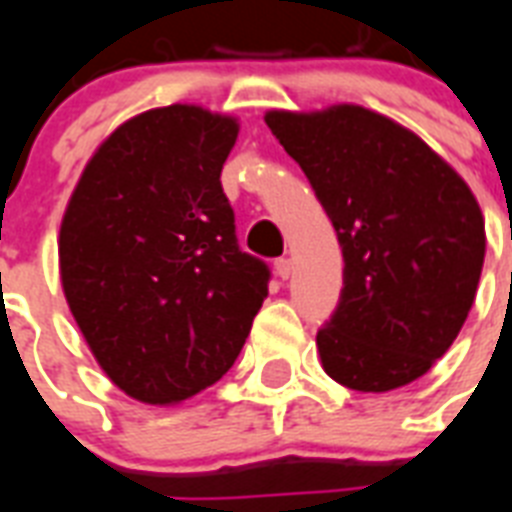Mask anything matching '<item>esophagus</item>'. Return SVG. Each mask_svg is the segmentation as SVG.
<instances>
[{"label": "esophagus", "instance_id": "obj_1", "mask_svg": "<svg viewBox=\"0 0 512 512\" xmlns=\"http://www.w3.org/2000/svg\"><path fill=\"white\" fill-rule=\"evenodd\" d=\"M273 268H276V276H279V279H289V276H292V260H289V257H279Z\"/></svg>", "mask_w": 512, "mask_h": 512}]
</instances>
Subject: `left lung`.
Returning a JSON list of instances; mask_svg holds the SVG:
<instances>
[{
	"instance_id": "left-lung-1",
	"label": "left lung",
	"mask_w": 512,
	"mask_h": 512,
	"mask_svg": "<svg viewBox=\"0 0 512 512\" xmlns=\"http://www.w3.org/2000/svg\"><path fill=\"white\" fill-rule=\"evenodd\" d=\"M265 124L342 247L340 303L316 335L324 372L361 393L422 377L460 335L484 268V215L468 183L369 108L268 111Z\"/></svg>"
}]
</instances>
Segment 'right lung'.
I'll return each mask as SVG.
<instances>
[{
  "label": "right lung",
  "instance_id": "obj_1",
  "mask_svg": "<svg viewBox=\"0 0 512 512\" xmlns=\"http://www.w3.org/2000/svg\"><path fill=\"white\" fill-rule=\"evenodd\" d=\"M231 116L167 106L124 122L95 151L60 223L68 308L114 385L177 404L244 348L271 268L241 252L220 172Z\"/></svg>",
  "mask_w": 512,
  "mask_h": 512
}]
</instances>
